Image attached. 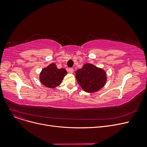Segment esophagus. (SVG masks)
Masks as SVG:
<instances>
[{
    "label": "esophagus",
    "mask_w": 147,
    "mask_h": 147,
    "mask_svg": "<svg viewBox=\"0 0 147 147\" xmlns=\"http://www.w3.org/2000/svg\"><path fill=\"white\" fill-rule=\"evenodd\" d=\"M73 71H74V69H73V68H69L68 69V72H69V73H73Z\"/></svg>",
    "instance_id": "34e87169"
}]
</instances>
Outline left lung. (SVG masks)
<instances>
[{
	"instance_id": "1",
	"label": "left lung",
	"mask_w": 147,
	"mask_h": 147,
	"mask_svg": "<svg viewBox=\"0 0 147 147\" xmlns=\"http://www.w3.org/2000/svg\"><path fill=\"white\" fill-rule=\"evenodd\" d=\"M76 78L82 88L88 93L100 90L107 81L106 73L104 69L89 63L76 71Z\"/></svg>"
}]
</instances>
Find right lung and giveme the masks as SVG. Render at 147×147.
Instances as JSON below:
<instances>
[{
  "instance_id": "add662e5",
  "label": "right lung",
  "mask_w": 147,
  "mask_h": 147,
  "mask_svg": "<svg viewBox=\"0 0 147 147\" xmlns=\"http://www.w3.org/2000/svg\"><path fill=\"white\" fill-rule=\"evenodd\" d=\"M67 74L64 68H57L56 64L52 63L43 68L40 74V81L46 87L54 88L58 86Z\"/></svg>"
}]
</instances>
